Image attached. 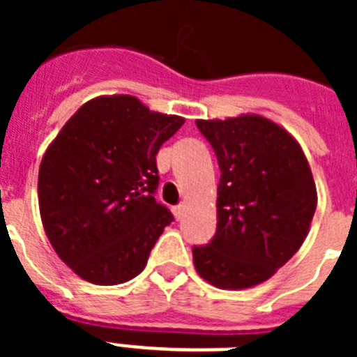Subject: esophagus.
Segmentation results:
<instances>
[{"instance_id":"esophagus-1","label":"esophagus","mask_w":357,"mask_h":357,"mask_svg":"<svg viewBox=\"0 0 357 357\" xmlns=\"http://www.w3.org/2000/svg\"><path fill=\"white\" fill-rule=\"evenodd\" d=\"M173 214H175L176 220H181L182 214H184V204H178V206L173 207Z\"/></svg>"}]
</instances>
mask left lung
<instances>
[{
  "instance_id": "1",
  "label": "left lung",
  "mask_w": 357,
  "mask_h": 357,
  "mask_svg": "<svg viewBox=\"0 0 357 357\" xmlns=\"http://www.w3.org/2000/svg\"><path fill=\"white\" fill-rule=\"evenodd\" d=\"M220 166L216 234L195 245L197 272L216 288L261 284L301 248L317 211V185L291 135L261 116L198 119Z\"/></svg>"
}]
</instances>
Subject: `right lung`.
Returning <instances> with one entry per match:
<instances>
[{
    "mask_svg": "<svg viewBox=\"0 0 357 357\" xmlns=\"http://www.w3.org/2000/svg\"><path fill=\"white\" fill-rule=\"evenodd\" d=\"M182 125L134 96H100L50 144L39 168L40 218L59 257L84 280L114 286L144 270L173 222L153 197L155 155Z\"/></svg>",
    "mask_w": 357,
    "mask_h": 357,
    "instance_id": "1",
    "label": "right lung"
}]
</instances>
